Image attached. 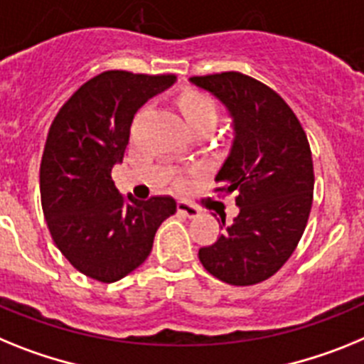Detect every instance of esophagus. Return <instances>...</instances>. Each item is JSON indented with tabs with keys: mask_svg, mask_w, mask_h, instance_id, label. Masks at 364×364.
I'll use <instances>...</instances> for the list:
<instances>
[{
	"mask_svg": "<svg viewBox=\"0 0 364 364\" xmlns=\"http://www.w3.org/2000/svg\"><path fill=\"white\" fill-rule=\"evenodd\" d=\"M178 214H181L185 218H196L200 216V208L186 203V201H178Z\"/></svg>",
	"mask_w": 364,
	"mask_h": 364,
	"instance_id": "34e87169",
	"label": "esophagus"
}]
</instances>
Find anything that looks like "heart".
Here are the masks:
<instances>
[{"label": "heart", "instance_id": "obj_1", "mask_svg": "<svg viewBox=\"0 0 364 364\" xmlns=\"http://www.w3.org/2000/svg\"><path fill=\"white\" fill-rule=\"evenodd\" d=\"M179 106L192 129L207 124L216 126L220 107L210 95L201 93V91H186L179 99Z\"/></svg>", "mask_w": 364, "mask_h": 364}]
</instances>
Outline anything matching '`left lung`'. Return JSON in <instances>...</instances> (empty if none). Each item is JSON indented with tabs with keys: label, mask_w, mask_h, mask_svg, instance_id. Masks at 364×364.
Returning a JSON list of instances; mask_svg holds the SVG:
<instances>
[{
	"label": "left lung",
	"mask_w": 364,
	"mask_h": 364,
	"mask_svg": "<svg viewBox=\"0 0 364 364\" xmlns=\"http://www.w3.org/2000/svg\"><path fill=\"white\" fill-rule=\"evenodd\" d=\"M229 109L235 141L216 173L220 196L236 194L238 216L198 257L230 286L273 277L295 251L314 203V159L306 132L286 100L238 71L192 77Z\"/></svg>",
	"instance_id": "obj_1"
}]
</instances>
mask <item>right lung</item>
Here are the masks:
<instances>
[{"label":"right lung","instance_id":"add662e5","mask_svg":"<svg viewBox=\"0 0 364 364\" xmlns=\"http://www.w3.org/2000/svg\"><path fill=\"white\" fill-rule=\"evenodd\" d=\"M173 82L176 75L100 73L69 97L47 134L40 164L47 227L69 264L99 282L137 269L161 223L176 213L170 196L124 198L112 179L137 109Z\"/></svg>","mask_w":364,"mask_h":364}]
</instances>
